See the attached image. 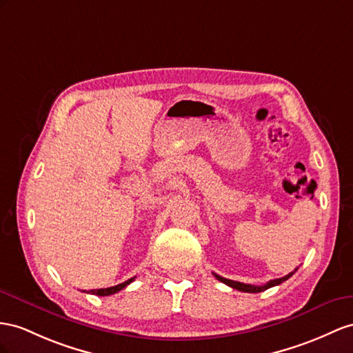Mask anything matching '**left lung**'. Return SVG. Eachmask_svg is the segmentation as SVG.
Returning a JSON list of instances; mask_svg holds the SVG:
<instances>
[{
    "instance_id": "8db88e82",
    "label": "left lung",
    "mask_w": 353,
    "mask_h": 353,
    "mask_svg": "<svg viewBox=\"0 0 353 353\" xmlns=\"http://www.w3.org/2000/svg\"><path fill=\"white\" fill-rule=\"evenodd\" d=\"M295 271H296V268H295ZM295 271H292V273H289V274H286L285 277H280V279H274V280H270V282H267L265 285H261V286H255V285H249V283H241V282H236V280H230V279H225V277H221V276H218V274H214V277L219 280V282H222V283H225V285H228V286H231V288H234V289H237V291H241V292H250V294H256V292H263V291H265V289H268V288H273V286H277V285H280V283H283L285 280H288L289 277H291Z\"/></svg>"
}]
</instances>
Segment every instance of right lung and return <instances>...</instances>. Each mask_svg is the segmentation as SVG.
<instances>
[{"label": "right lung", "instance_id": "right-lung-1", "mask_svg": "<svg viewBox=\"0 0 353 353\" xmlns=\"http://www.w3.org/2000/svg\"><path fill=\"white\" fill-rule=\"evenodd\" d=\"M134 279H135V277H131V279L126 280V282L119 283V285H116V286H112V288H104V289H90V291H88V294H94V295H99V296L112 295V294H116V292L122 291L123 288H126V286H128L131 282H134ZM83 292H86V291H83Z\"/></svg>", "mask_w": 353, "mask_h": 353}]
</instances>
